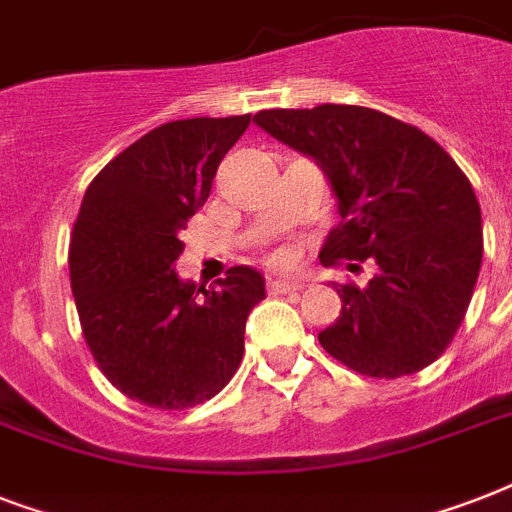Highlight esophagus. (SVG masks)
I'll use <instances>...</instances> for the list:
<instances>
[{"mask_svg": "<svg viewBox=\"0 0 512 512\" xmlns=\"http://www.w3.org/2000/svg\"><path fill=\"white\" fill-rule=\"evenodd\" d=\"M305 284L297 279H271L268 281V289H271L273 295H287V292H300Z\"/></svg>", "mask_w": 512, "mask_h": 512, "instance_id": "esophagus-1", "label": "esophagus"}]
</instances>
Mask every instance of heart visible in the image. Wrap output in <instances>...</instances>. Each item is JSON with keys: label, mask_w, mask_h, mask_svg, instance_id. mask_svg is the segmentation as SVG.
I'll return each mask as SVG.
<instances>
[{"label": "heart", "mask_w": 512, "mask_h": 512, "mask_svg": "<svg viewBox=\"0 0 512 512\" xmlns=\"http://www.w3.org/2000/svg\"><path fill=\"white\" fill-rule=\"evenodd\" d=\"M276 260H279V263H281V260H284V257H281V255H279V257H276Z\"/></svg>", "instance_id": "heart-1"}]
</instances>
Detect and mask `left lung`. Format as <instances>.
<instances>
[{
  "label": "left lung",
  "instance_id": "left-lung-1",
  "mask_svg": "<svg viewBox=\"0 0 512 512\" xmlns=\"http://www.w3.org/2000/svg\"><path fill=\"white\" fill-rule=\"evenodd\" d=\"M255 124L313 159L332 185L342 223L321 263H377L366 287H337L342 311L319 332L324 350L385 380L433 364L465 319L484 257L465 172L425 132L374 108H271Z\"/></svg>",
  "mask_w": 512,
  "mask_h": 512
}]
</instances>
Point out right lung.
Masks as SVG:
<instances>
[{
    "label": "right lung",
    "instance_id": "1",
    "mask_svg": "<svg viewBox=\"0 0 512 512\" xmlns=\"http://www.w3.org/2000/svg\"><path fill=\"white\" fill-rule=\"evenodd\" d=\"M249 114L156 127L84 193L68 252L84 340L114 388L154 409H188L228 385L244 356L263 273L236 265L217 287L175 273L180 231L204 207Z\"/></svg>",
    "mask_w": 512,
    "mask_h": 512
}]
</instances>
